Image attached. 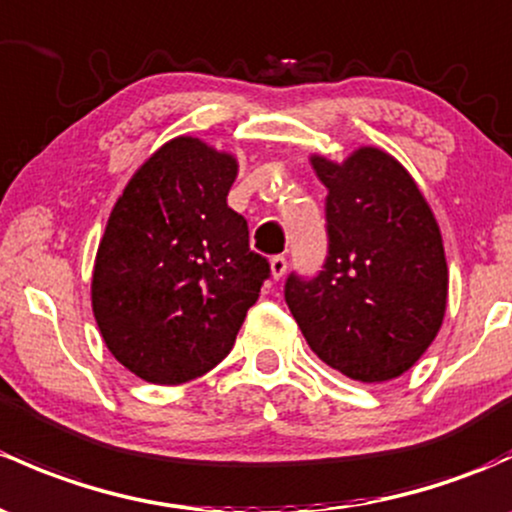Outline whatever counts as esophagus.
<instances>
[{
    "label": "esophagus",
    "instance_id": "esophagus-1",
    "mask_svg": "<svg viewBox=\"0 0 512 512\" xmlns=\"http://www.w3.org/2000/svg\"><path fill=\"white\" fill-rule=\"evenodd\" d=\"M270 272H272L274 279H282L284 272H287V257L274 255L270 260Z\"/></svg>",
    "mask_w": 512,
    "mask_h": 512
}]
</instances>
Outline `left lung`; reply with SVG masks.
Instances as JSON below:
<instances>
[{
	"label": "left lung",
	"mask_w": 512,
	"mask_h": 512,
	"mask_svg": "<svg viewBox=\"0 0 512 512\" xmlns=\"http://www.w3.org/2000/svg\"><path fill=\"white\" fill-rule=\"evenodd\" d=\"M326 196L319 277L287 279L284 299L309 348L358 383H387L437 338L449 297L444 240L410 171L380 147L343 161L311 154Z\"/></svg>",
	"instance_id": "left-lung-1"
}]
</instances>
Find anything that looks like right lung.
Returning a JSON list of instances; mask_svg holds the SVG:
<instances>
[{
  "instance_id": "add662e5",
  "label": "right lung",
  "mask_w": 512,
  "mask_h": 512,
  "mask_svg": "<svg viewBox=\"0 0 512 512\" xmlns=\"http://www.w3.org/2000/svg\"><path fill=\"white\" fill-rule=\"evenodd\" d=\"M238 159L181 134L137 171L107 218L90 282L107 351L137 378L181 385L233 348L270 265L228 206Z\"/></svg>"
}]
</instances>
